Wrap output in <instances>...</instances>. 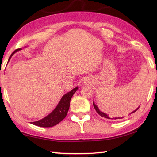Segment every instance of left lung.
<instances>
[{"label": "left lung", "instance_id": "8db88e82", "mask_svg": "<svg viewBox=\"0 0 157 157\" xmlns=\"http://www.w3.org/2000/svg\"><path fill=\"white\" fill-rule=\"evenodd\" d=\"M93 105H94V109H95V110H96V111L97 112V113H98V114L99 115H101V117H105V118H106V119H123V118H124V117H113V118H111V117H109V115H108L107 114H106V113H103V112H102V111H100V110L98 109V108L97 107V106H96V105L94 104V102H93ZM139 108H140V106H139L138 107L137 109H136V110H134V111L132 112V113H130L129 114V115H131V114H132V113H135L136 111H137V110H138Z\"/></svg>", "mask_w": 157, "mask_h": 157}]
</instances>
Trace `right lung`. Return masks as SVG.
Returning <instances> with one entry per match:
<instances>
[{"label": "right lung", "instance_id": "obj_1", "mask_svg": "<svg viewBox=\"0 0 157 157\" xmlns=\"http://www.w3.org/2000/svg\"><path fill=\"white\" fill-rule=\"evenodd\" d=\"M20 50H21V48L16 49L12 53L11 56H9L8 62L11 59V56L17 51H19ZM78 87H76L71 90L70 92L67 93L65 95H63L61 101L59 102L58 105L56 106V108L49 115L45 117L44 118L39 120V121L31 122V123L39 127H42V128H51V127H53L58 124L59 122H61L65 117L67 114L70 106V101H71L72 96L78 90Z\"/></svg>", "mask_w": 157, "mask_h": 157}]
</instances>
